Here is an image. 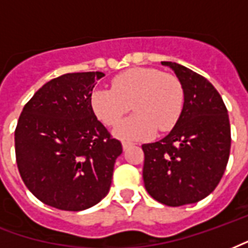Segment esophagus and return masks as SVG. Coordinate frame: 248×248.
<instances>
[{"instance_id": "34e87169", "label": "esophagus", "mask_w": 248, "mask_h": 248, "mask_svg": "<svg viewBox=\"0 0 248 248\" xmlns=\"http://www.w3.org/2000/svg\"><path fill=\"white\" fill-rule=\"evenodd\" d=\"M131 146H133V143L131 142H126V140L122 142V147H124V150H127V148L131 147Z\"/></svg>"}]
</instances>
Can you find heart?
I'll return each mask as SVG.
<instances>
[{
  "instance_id": "b5f03b06",
  "label": "heart",
  "mask_w": 248,
  "mask_h": 248,
  "mask_svg": "<svg viewBox=\"0 0 248 248\" xmlns=\"http://www.w3.org/2000/svg\"><path fill=\"white\" fill-rule=\"evenodd\" d=\"M111 89L92 93V109L106 126H115L133 108L135 114L122 121L114 134L124 140L151 138L156 129L170 131L184 109L185 93L177 76L151 67H137L117 75Z\"/></svg>"
}]
</instances>
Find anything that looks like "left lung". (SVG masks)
I'll return each instance as SVG.
<instances>
[{"instance_id":"1","label":"left lung","mask_w":248,"mask_h":248,"mask_svg":"<svg viewBox=\"0 0 248 248\" xmlns=\"http://www.w3.org/2000/svg\"><path fill=\"white\" fill-rule=\"evenodd\" d=\"M183 84L185 102L166 138L143 144V181L148 194L167 206L194 203L216 189L226 170L232 133L221 94L189 68L161 62Z\"/></svg>"}]
</instances>
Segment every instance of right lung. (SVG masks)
Segmentation results:
<instances>
[{"label":"right lung","instance_id":"right-lung-1","mask_svg":"<svg viewBox=\"0 0 248 248\" xmlns=\"http://www.w3.org/2000/svg\"><path fill=\"white\" fill-rule=\"evenodd\" d=\"M102 72L65 73L45 84L22 110L14 134L18 170L46 205L78 212L110 189L122 144L92 109Z\"/></svg>","mask_w":248,"mask_h":248}]
</instances>
